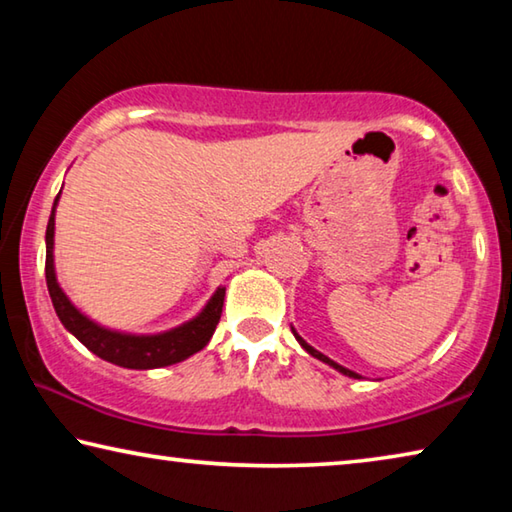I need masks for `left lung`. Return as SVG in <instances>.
<instances>
[{
  "mask_svg": "<svg viewBox=\"0 0 512 512\" xmlns=\"http://www.w3.org/2000/svg\"><path fill=\"white\" fill-rule=\"evenodd\" d=\"M293 336H296V339H298V343H300V345H302V348H305V350H307V352L311 354V357H316V359H320V361H325V363H329V366H332V368H336V370H339V372H343V375H348V377H354V379H359V375H357V372H352V370H348V368H343V366H339V363H334L332 359H327L323 352H318V350H314V348H311V345H309V343H305V341H302V339H300V336H298L296 332H293Z\"/></svg>",
  "mask_w": 512,
  "mask_h": 512,
  "instance_id": "8db88e82",
  "label": "left lung"
}]
</instances>
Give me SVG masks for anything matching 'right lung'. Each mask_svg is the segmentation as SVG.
<instances>
[{
    "mask_svg": "<svg viewBox=\"0 0 512 512\" xmlns=\"http://www.w3.org/2000/svg\"><path fill=\"white\" fill-rule=\"evenodd\" d=\"M60 196V194H58ZM56 196V203H58ZM54 203V205H56ZM47 259H45V275H47V289L54 309L65 325L67 332H72L85 348L97 354V357L106 359L121 368L133 370H149V368H162L178 363L194 352L203 350L207 341L212 339L216 325H219L225 287L216 289L212 300L207 307L198 314L194 320L180 325L171 332L153 334V336H133V334H119L110 332V329L92 323L85 318L72 302L67 300L63 289L58 287L56 273H54V210H51L49 223H47Z\"/></svg>",
    "mask_w": 512,
    "mask_h": 512,
    "instance_id": "add662e5",
    "label": "right lung"
}]
</instances>
